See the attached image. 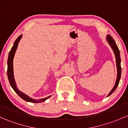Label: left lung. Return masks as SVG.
Here are the masks:
<instances>
[{"mask_svg":"<svg viewBox=\"0 0 128 128\" xmlns=\"http://www.w3.org/2000/svg\"><path fill=\"white\" fill-rule=\"evenodd\" d=\"M106 39L107 42L109 44L110 47L112 48V50H113V52L114 54V56H115L116 58V68H117V77H116V80L115 84H114V87L112 88V90H111L110 92L108 94V95H107V96H109L110 95H112L113 92H114V90H116L118 87V84H119V82L120 80V78H121V58H120V51L118 50V48L114 40L113 39L112 36L109 34L106 35Z\"/></svg>","mask_w":128,"mask_h":128,"instance_id":"8db88e82","label":"left lung"}]
</instances>
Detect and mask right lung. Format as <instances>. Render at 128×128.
<instances>
[{
	"label": "right lung",
	"mask_w": 128,
	"mask_h": 128,
	"mask_svg": "<svg viewBox=\"0 0 128 128\" xmlns=\"http://www.w3.org/2000/svg\"><path fill=\"white\" fill-rule=\"evenodd\" d=\"M22 38V34L20 35L17 38H16V40H15V41L14 42V45H13L12 48L11 50H10V51L9 52L8 54V60H7V76H8L9 82H10V86L12 87V88L14 89V91H15V92L16 93V94H18L23 100H24V101L31 103L43 102L46 101L48 98H49L51 96H48V97L44 98L38 99V100L33 99L32 98L30 97L29 96H28V95H26V94H24V93L20 91V90H18V88L17 86H16L14 74V56H15V52H16V49H17L18 46V43Z\"/></svg>",
	"instance_id": "right-lung-1"
}]
</instances>
